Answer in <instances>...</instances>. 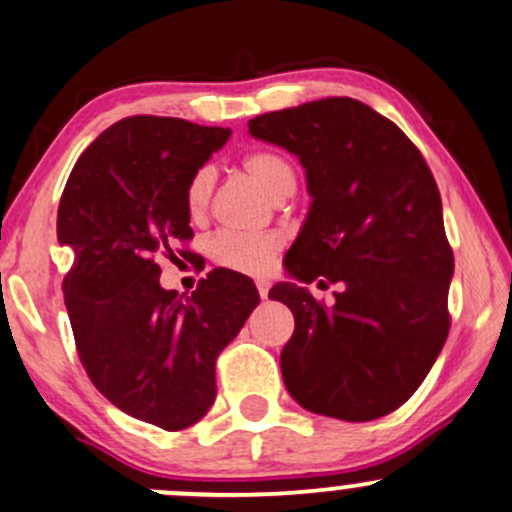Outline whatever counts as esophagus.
<instances>
[{
  "mask_svg": "<svg viewBox=\"0 0 512 512\" xmlns=\"http://www.w3.org/2000/svg\"><path fill=\"white\" fill-rule=\"evenodd\" d=\"M270 287H272L270 279H257V292H260L262 299H267V294H270Z\"/></svg>",
  "mask_w": 512,
  "mask_h": 512,
  "instance_id": "34e87169",
  "label": "esophagus"
}]
</instances>
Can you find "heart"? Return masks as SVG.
Listing matches in <instances>:
<instances>
[{
    "label": "heart",
    "mask_w": 512,
    "mask_h": 512,
    "mask_svg": "<svg viewBox=\"0 0 512 512\" xmlns=\"http://www.w3.org/2000/svg\"><path fill=\"white\" fill-rule=\"evenodd\" d=\"M242 166L274 201L284 193L294 191V186H297V174H294L292 164L277 152H252L242 159ZM213 181L215 174L211 166H201L188 179L184 198L188 213L193 218L206 213L213 193ZM279 250H282V238L272 233L247 235L235 233V230H220L208 240V255L213 257V262L242 274H262L272 265Z\"/></svg>",
    "instance_id": "b5f03b06"
}]
</instances>
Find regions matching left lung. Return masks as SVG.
<instances>
[{
  "mask_svg": "<svg viewBox=\"0 0 512 512\" xmlns=\"http://www.w3.org/2000/svg\"><path fill=\"white\" fill-rule=\"evenodd\" d=\"M247 129L299 159L311 196L289 282L270 289L297 324L279 358L284 385L324 417H385L422 385L449 333L454 255L432 171L400 127L353 98L267 112ZM316 276L344 287L333 307L300 287Z\"/></svg>",
  "mask_w": 512,
  "mask_h": 512,
  "instance_id": "left-lung-1",
  "label": "left lung"
}]
</instances>
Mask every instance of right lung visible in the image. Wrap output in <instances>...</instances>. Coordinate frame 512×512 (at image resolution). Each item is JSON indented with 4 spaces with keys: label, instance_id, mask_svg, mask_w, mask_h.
I'll use <instances>...</instances> for the list:
<instances>
[{
    "label": "right lung",
    "instance_id": "add662e5",
    "mask_svg": "<svg viewBox=\"0 0 512 512\" xmlns=\"http://www.w3.org/2000/svg\"><path fill=\"white\" fill-rule=\"evenodd\" d=\"M228 139V127L125 117L80 154L58 206V242L75 255L63 297L85 373L112 405L166 432L206 417L215 358L260 304L240 272L213 270L186 297L161 287L154 262L193 238L186 184Z\"/></svg>",
    "mask_w": 512,
    "mask_h": 512
}]
</instances>
